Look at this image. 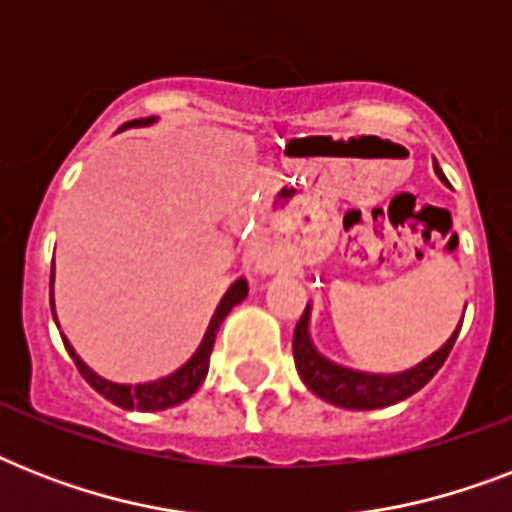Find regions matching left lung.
Wrapping results in <instances>:
<instances>
[{
	"label": "left lung",
	"mask_w": 512,
	"mask_h": 512,
	"mask_svg": "<svg viewBox=\"0 0 512 512\" xmlns=\"http://www.w3.org/2000/svg\"><path fill=\"white\" fill-rule=\"evenodd\" d=\"M441 175V170L436 167ZM444 177V175H441ZM308 319H311V308H305L295 327V337H292V353H295V366L303 382L316 393L319 398L329 401V404L342 406V409H380V406H390L404 401V398L414 396L417 390L425 388L433 374L444 366L449 350L454 348V340L460 335V327L441 348L428 356L422 364L412 366L401 374H366L340 366L335 361H329L316 350L311 342V332H308Z\"/></svg>",
	"instance_id": "obj_1"
}]
</instances>
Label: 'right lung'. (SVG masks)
I'll use <instances>...</instances> for the list:
<instances>
[{"mask_svg":"<svg viewBox=\"0 0 512 512\" xmlns=\"http://www.w3.org/2000/svg\"><path fill=\"white\" fill-rule=\"evenodd\" d=\"M154 122V116H148V119H132V122L122 124V130H127V127H146V124ZM52 276H55V265H52ZM249 287L247 281L239 279L233 281L231 289L225 292L223 300H220V305L215 308V316H212V321H209L207 327V335H204V340H201L199 350L193 353L188 361H185L177 372L167 374V377H162V380H154V382H140V385H119V382H111L106 380V377H100L98 372H92L90 366L84 364L82 358L76 356V350L71 348V342L63 337V345H66V350L71 353V358H74L76 369L82 372V377L87 382H90L92 388L98 390L100 396L108 398L111 404L122 406V409H138V412H162V409H170V406H177L183 404L185 398H191L196 390H199V385L204 382V377H207L209 372V356H212V345H215V337H217V329H220V324H223V319L231 313L233 305H239L244 297H247ZM52 319H55V305H52ZM58 321V319H55Z\"/></svg>","mask_w":512,"mask_h":512,"instance_id":"right-lung-1","label":"right lung"}]
</instances>
